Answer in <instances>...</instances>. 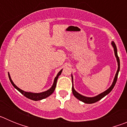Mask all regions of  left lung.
Masks as SVG:
<instances>
[{"label":"left lung","instance_id":"obj_1","mask_svg":"<svg viewBox=\"0 0 127 127\" xmlns=\"http://www.w3.org/2000/svg\"><path fill=\"white\" fill-rule=\"evenodd\" d=\"M111 44L113 46V48H114V55H115V57L116 58V60H117L118 62V70L117 72H116V75H115V77L114 78V80H113V84L111 85V86H110L109 88L107 90H105V92H104L101 93L99 95H97V96H95V97H85V96H83V95H81L79 94V93H77L76 90L74 88L73 85H72V94L73 95H74V97H76L78 100H79L80 101L86 103V104H93V103H95L96 102L98 101L100 99L104 97L105 95H107V94H109L111 92L112 90L114 88V86H115V84L116 83V81H117L118 79V75L119 71H120V58H119L118 56V53H117V48H116V46L114 42H111ZM72 82H73V79H72Z\"/></svg>","mask_w":127,"mask_h":127}]
</instances>
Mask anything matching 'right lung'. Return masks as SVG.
<instances>
[{
	"instance_id": "obj_1",
	"label": "right lung",
	"mask_w": 127,
	"mask_h": 127,
	"mask_svg": "<svg viewBox=\"0 0 127 127\" xmlns=\"http://www.w3.org/2000/svg\"><path fill=\"white\" fill-rule=\"evenodd\" d=\"M62 72V69L59 72H58V74L57 75V76H56L55 79H54L53 84L51 88H50V89L48 90L47 91H45V92H41V93L27 92H25V91L20 89L18 87H17V86L14 85V83H13V81H12V79H11V77H10V75L9 73H8V76H9V80L10 81H11V84L13 85V86H14L16 89L18 90L19 92L22 94V95H24L25 97H26L27 98H29V99L33 100H35V101H37V100H40L44 99V98H46V97H49L50 95H51V94L53 93V92L55 91V89L56 88V86H57V79H58V76L61 74Z\"/></svg>"
}]
</instances>
